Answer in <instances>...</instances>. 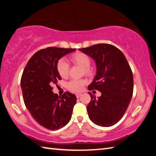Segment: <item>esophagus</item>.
Segmentation results:
<instances>
[{"instance_id":"esophagus-1","label":"esophagus","mask_w":156,"mask_h":156,"mask_svg":"<svg viewBox=\"0 0 156 156\" xmlns=\"http://www.w3.org/2000/svg\"><path fill=\"white\" fill-rule=\"evenodd\" d=\"M81 95H82V94H80V93H77L76 94V98H79L80 97H81Z\"/></svg>"}]
</instances>
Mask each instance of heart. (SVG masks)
I'll return each mask as SVG.
<instances>
[{"label":"heart","instance_id":"b5f03b06","mask_svg":"<svg viewBox=\"0 0 156 156\" xmlns=\"http://www.w3.org/2000/svg\"><path fill=\"white\" fill-rule=\"evenodd\" d=\"M71 60L74 64L80 66L84 69V73L87 75L92 74L91 69L89 68L90 66V58L87 54L82 52H78L73 55ZM57 70L62 78H66L68 76L69 64L65 59H61L57 64ZM86 81L84 80H76L73 79L68 83V88L74 92H79L83 90Z\"/></svg>","mask_w":156,"mask_h":156}]
</instances>
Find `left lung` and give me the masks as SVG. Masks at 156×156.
<instances>
[{"instance_id":"left-lung-1","label":"left lung","mask_w":156,"mask_h":156,"mask_svg":"<svg viewBox=\"0 0 156 156\" xmlns=\"http://www.w3.org/2000/svg\"><path fill=\"white\" fill-rule=\"evenodd\" d=\"M90 56L97 66V74L88 89L101 92L98 98L90 92L87 109L89 119L101 127H111L127 111L133 91V77L125 55L111 44H100L79 49Z\"/></svg>"}]
</instances>
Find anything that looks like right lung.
<instances>
[{
  "instance_id": "obj_1",
  "label": "right lung",
  "mask_w": 156,
  "mask_h": 156,
  "mask_svg": "<svg viewBox=\"0 0 156 156\" xmlns=\"http://www.w3.org/2000/svg\"><path fill=\"white\" fill-rule=\"evenodd\" d=\"M76 49L48 48L36 52L23 70L21 87L25 105L36 122L50 130H58L68 123L75 94L66 92L58 97L52 86L61 80L57 70L59 59Z\"/></svg>"
}]
</instances>
